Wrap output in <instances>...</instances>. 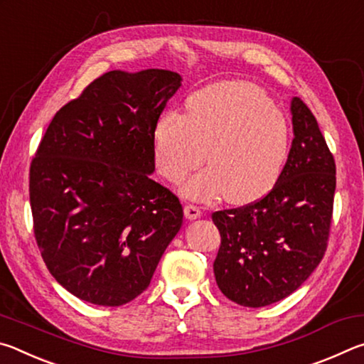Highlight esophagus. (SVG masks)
<instances>
[{"label": "esophagus", "instance_id": "obj_1", "mask_svg": "<svg viewBox=\"0 0 364 364\" xmlns=\"http://www.w3.org/2000/svg\"><path fill=\"white\" fill-rule=\"evenodd\" d=\"M184 215H186L188 220H196L199 218L202 215V210L199 205H194V204H188L186 207H184Z\"/></svg>", "mask_w": 364, "mask_h": 364}]
</instances>
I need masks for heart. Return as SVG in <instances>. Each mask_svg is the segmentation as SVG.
Instances as JSON below:
<instances>
[{"label": "heart", "mask_w": 364, "mask_h": 364, "mask_svg": "<svg viewBox=\"0 0 364 364\" xmlns=\"http://www.w3.org/2000/svg\"><path fill=\"white\" fill-rule=\"evenodd\" d=\"M186 115L167 112L154 130L159 173L181 183L204 162L210 167L184 184L193 199L223 196L247 204L268 194L291 152V125L255 85L223 82L188 100Z\"/></svg>", "instance_id": "1"}]
</instances>
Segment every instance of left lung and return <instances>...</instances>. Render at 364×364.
Wrapping results in <instances>:
<instances>
[{
  "mask_svg": "<svg viewBox=\"0 0 364 364\" xmlns=\"http://www.w3.org/2000/svg\"><path fill=\"white\" fill-rule=\"evenodd\" d=\"M294 141L284 170L262 199L212 213L221 236L213 271L220 291L242 306H267L304 284L328 249L336 162L318 122L292 100Z\"/></svg>",
  "mask_w": 364,
  "mask_h": 364,
  "instance_id": "1",
  "label": "left lung"
}]
</instances>
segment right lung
I'll return each mask as SVG.
<instances>
[{
	"label": "right lung",
	"instance_id": "add662e5",
	"mask_svg": "<svg viewBox=\"0 0 364 364\" xmlns=\"http://www.w3.org/2000/svg\"><path fill=\"white\" fill-rule=\"evenodd\" d=\"M180 86L170 70L107 72L58 110L40 141L28 181L35 239L78 299H136L180 231V199L149 176L154 130Z\"/></svg>",
	"mask_w": 364,
	"mask_h": 364
}]
</instances>
